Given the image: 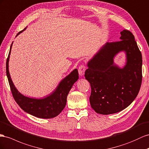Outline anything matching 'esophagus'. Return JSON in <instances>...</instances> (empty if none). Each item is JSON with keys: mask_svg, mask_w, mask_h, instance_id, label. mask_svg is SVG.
Listing matches in <instances>:
<instances>
[{"mask_svg": "<svg viewBox=\"0 0 149 149\" xmlns=\"http://www.w3.org/2000/svg\"><path fill=\"white\" fill-rule=\"evenodd\" d=\"M86 69V67L84 65H81L78 68V73L80 76H83Z\"/></svg>", "mask_w": 149, "mask_h": 149, "instance_id": "1", "label": "esophagus"}]
</instances>
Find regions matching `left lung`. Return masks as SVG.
I'll return each mask as SVG.
<instances>
[{
	"label": "left lung",
	"mask_w": 149,
	"mask_h": 149,
	"mask_svg": "<svg viewBox=\"0 0 149 149\" xmlns=\"http://www.w3.org/2000/svg\"><path fill=\"white\" fill-rule=\"evenodd\" d=\"M120 40L107 42L89 61L84 76L90 83V102L99 114L109 115L124 110L137 96L142 79V57L130 31L120 33ZM126 54L123 68L114 64L120 52Z\"/></svg>",
	"instance_id": "left-lung-1"
}]
</instances>
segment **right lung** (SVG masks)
<instances>
[{"label": "right lung", "instance_id": "obj_1", "mask_svg": "<svg viewBox=\"0 0 149 149\" xmlns=\"http://www.w3.org/2000/svg\"><path fill=\"white\" fill-rule=\"evenodd\" d=\"M24 30L17 34L19 35ZM13 43L10 47V51L6 62V74L9 81L12 94L15 101L22 109L34 116L41 118H51L58 116L65 108L67 96L73 84L79 78L78 71L74 69L71 73L68 74L59 83L56 90L49 96L42 99H36L27 97L24 96L17 90L12 81L9 71V61L10 54V51Z\"/></svg>", "mask_w": 149, "mask_h": 149}]
</instances>
